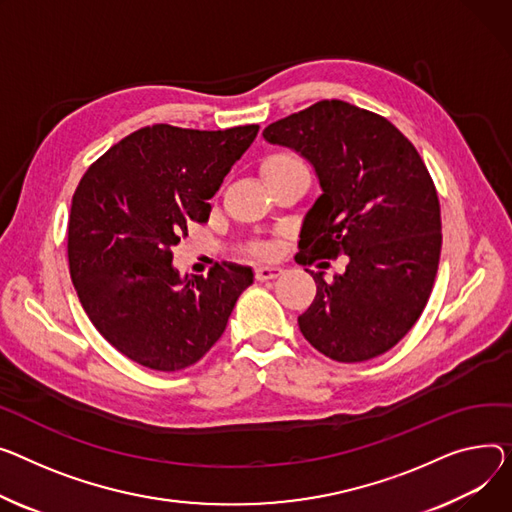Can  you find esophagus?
I'll return each instance as SVG.
<instances>
[{
  "mask_svg": "<svg viewBox=\"0 0 512 512\" xmlns=\"http://www.w3.org/2000/svg\"><path fill=\"white\" fill-rule=\"evenodd\" d=\"M255 276L259 282H265V280H276L278 276H282V267H276V265H261L255 269Z\"/></svg>",
  "mask_w": 512,
  "mask_h": 512,
  "instance_id": "esophagus-1",
  "label": "esophagus"
}]
</instances>
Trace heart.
Instances as JSON below:
<instances>
[{"label": "heart", "mask_w": 512, "mask_h": 512, "mask_svg": "<svg viewBox=\"0 0 512 512\" xmlns=\"http://www.w3.org/2000/svg\"><path fill=\"white\" fill-rule=\"evenodd\" d=\"M300 166H304V164H302L296 156H292V154H274V156H269V158L263 162L261 170H263L265 181H269V179H274V177H278V175L290 173V170L300 168ZM271 249H274V247L267 245V243H263V245L257 247V251H259L261 255H269Z\"/></svg>", "instance_id": "heart-1"}]
</instances>
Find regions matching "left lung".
Returning a JSON list of instances; mask_svg holds the SVG:
<instances>
[{"instance_id":"1","label":"left lung","mask_w":512,"mask_h":512,"mask_svg":"<svg viewBox=\"0 0 512 512\" xmlns=\"http://www.w3.org/2000/svg\"><path fill=\"white\" fill-rule=\"evenodd\" d=\"M263 138L300 154L319 179L296 261L348 257L333 282L311 271L317 294L298 317L302 335L337 362L385 354L420 319L438 269L440 206L426 164L393 123L344 100L271 123Z\"/></svg>"}]
</instances>
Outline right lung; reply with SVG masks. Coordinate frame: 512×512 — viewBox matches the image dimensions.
I'll return each instance as SVG.
<instances>
[{
    "instance_id": "obj_1",
    "label": "right lung",
    "mask_w": 512,
    "mask_h": 512,
    "mask_svg": "<svg viewBox=\"0 0 512 512\" xmlns=\"http://www.w3.org/2000/svg\"><path fill=\"white\" fill-rule=\"evenodd\" d=\"M257 131L142 127L82 177L67 224L72 282L92 325L129 360L162 372L195 364L253 284V269L236 263L187 282L173 247L210 218L208 201Z\"/></svg>"
}]
</instances>
